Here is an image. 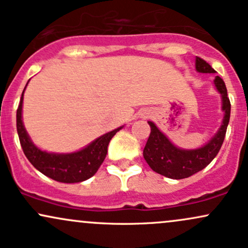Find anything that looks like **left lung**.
<instances>
[{"label": "left lung", "mask_w": 248, "mask_h": 248, "mask_svg": "<svg viewBox=\"0 0 248 248\" xmlns=\"http://www.w3.org/2000/svg\"><path fill=\"white\" fill-rule=\"evenodd\" d=\"M196 70L201 73H216L211 65L199 57H196ZM213 82L221 95L224 119L218 132L203 147L197 149H182L176 147L154 122L148 121L150 135L143 149V157L155 172L172 179L186 178L203 170L217 156L230 121L231 102L227 96V90L223 79L217 76Z\"/></svg>", "instance_id": "1"}]
</instances>
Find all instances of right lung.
I'll use <instances>...</instances> for the list:
<instances>
[{
    "label": "right lung",
    "instance_id": "add662e5",
    "mask_svg": "<svg viewBox=\"0 0 248 248\" xmlns=\"http://www.w3.org/2000/svg\"><path fill=\"white\" fill-rule=\"evenodd\" d=\"M25 87L17 108L16 127L22 149L30 163L43 175L62 183H79L92 177L106 157L108 143L122 127L104 134L78 152L69 154L44 152L33 144L22 121V107H23Z\"/></svg>",
    "mask_w": 248,
    "mask_h": 248
}]
</instances>
